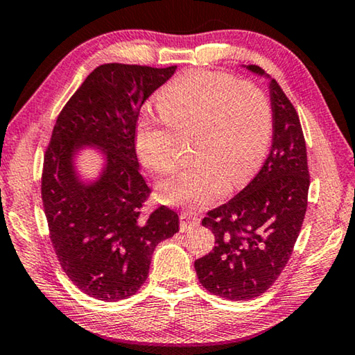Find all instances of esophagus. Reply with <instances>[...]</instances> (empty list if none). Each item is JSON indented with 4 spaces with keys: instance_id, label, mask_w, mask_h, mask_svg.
Instances as JSON below:
<instances>
[{
    "instance_id": "34e87169",
    "label": "esophagus",
    "mask_w": 355,
    "mask_h": 355,
    "mask_svg": "<svg viewBox=\"0 0 355 355\" xmlns=\"http://www.w3.org/2000/svg\"><path fill=\"white\" fill-rule=\"evenodd\" d=\"M197 222H199V218H197V216H194V214L184 213V211L180 214V228H182V232H186L189 227L196 225Z\"/></svg>"
}]
</instances>
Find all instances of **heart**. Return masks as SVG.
<instances>
[{
    "instance_id": "b5f03b06",
    "label": "heart",
    "mask_w": 355,
    "mask_h": 355,
    "mask_svg": "<svg viewBox=\"0 0 355 355\" xmlns=\"http://www.w3.org/2000/svg\"><path fill=\"white\" fill-rule=\"evenodd\" d=\"M166 125L144 117L136 133V152L146 169L169 173L177 163L178 141L191 142L194 166L158 184L167 205L203 208L228 189L244 184L268 153L272 107L257 84L208 70L178 75L156 98Z\"/></svg>"
}]
</instances>
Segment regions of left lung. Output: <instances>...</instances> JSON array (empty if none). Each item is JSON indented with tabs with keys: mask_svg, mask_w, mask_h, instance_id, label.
<instances>
[{
	"mask_svg": "<svg viewBox=\"0 0 355 355\" xmlns=\"http://www.w3.org/2000/svg\"><path fill=\"white\" fill-rule=\"evenodd\" d=\"M254 73L264 75L257 65ZM272 147L260 172L232 200L211 209L202 225L216 245L196 260L202 286L228 300L258 297L284 271L307 211V147L296 110L279 83H269Z\"/></svg>",
	"mask_w": 355,
	"mask_h": 355,
	"instance_id": "1",
	"label": "left lung"
}]
</instances>
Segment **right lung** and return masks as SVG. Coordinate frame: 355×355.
<instances>
[{
	"label": "right lung",
	"mask_w": 355,
	"mask_h": 355,
	"mask_svg": "<svg viewBox=\"0 0 355 355\" xmlns=\"http://www.w3.org/2000/svg\"><path fill=\"white\" fill-rule=\"evenodd\" d=\"M177 65L103 64L56 119L44 156L42 202L59 264L87 296L116 302L146 284L156 245L178 232V214L161 205L142 214L150 188L136 156L141 106ZM98 146L107 164L97 182L76 177L73 156Z\"/></svg>",
	"instance_id": "obj_1"
}]
</instances>
